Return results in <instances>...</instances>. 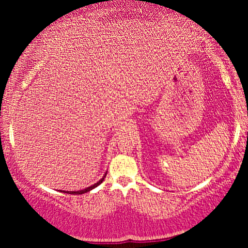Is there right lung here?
Here are the masks:
<instances>
[{
	"label": "right lung",
	"instance_id": "add662e5",
	"mask_svg": "<svg viewBox=\"0 0 248 248\" xmlns=\"http://www.w3.org/2000/svg\"><path fill=\"white\" fill-rule=\"evenodd\" d=\"M106 177V176H104V177H102L100 181L98 182V183H95V184H93L92 186H88V187H86V189H84V190H79V191H71V193H72V195H81V193H85V192H88L90 191V190H92V189H94V187H96L98 186H100V184L102 183V181H104V178ZM66 193H69V191H66Z\"/></svg>",
	"mask_w": 248,
	"mask_h": 248
}]
</instances>
